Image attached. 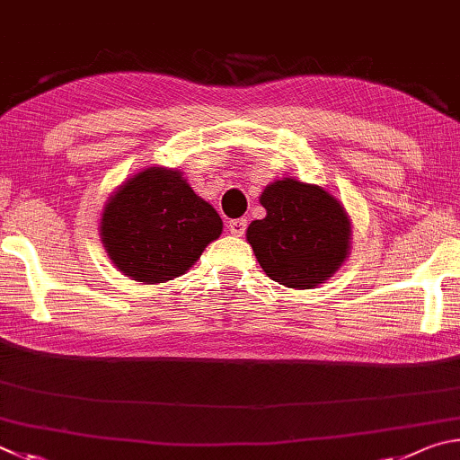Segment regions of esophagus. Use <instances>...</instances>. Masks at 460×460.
<instances>
[{"label":"esophagus","mask_w":460,"mask_h":460,"mask_svg":"<svg viewBox=\"0 0 460 460\" xmlns=\"http://www.w3.org/2000/svg\"><path fill=\"white\" fill-rule=\"evenodd\" d=\"M246 226H248V220H246V217H236V220H230V224H228V230H230V234H234V236H243L244 232H246Z\"/></svg>","instance_id":"esophagus-1"}]
</instances>
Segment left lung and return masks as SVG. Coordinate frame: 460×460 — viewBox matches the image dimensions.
<instances>
[{"mask_svg":"<svg viewBox=\"0 0 460 460\" xmlns=\"http://www.w3.org/2000/svg\"><path fill=\"white\" fill-rule=\"evenodd\" d=\"M261 204L267 216L251 222L246 240L279 285L313 288L348 259L349 216L323 188L283 177L264 188Z\"/></svg>","mask_w":460,"mask_h":460,"instance_id":"left-lung-1","label":"left lung"}]
</instances>
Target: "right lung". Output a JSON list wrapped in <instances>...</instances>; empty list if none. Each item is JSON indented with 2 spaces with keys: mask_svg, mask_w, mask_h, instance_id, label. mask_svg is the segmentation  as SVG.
Masks as SVG:
<instances>
[{
  "mask_svg": "<svg viewBox=\"0 0 460 460\" xmlns=\"http://www.w3.org/2000/svg\"><path fill=\"white\" fill-rule=\"evenodd\" d=\"M222 234V217L181 172L147 167L120 185L102 209L101 238L112 264L145 285L183 275Z\"/></svg>",
  "mask_w": 460,
  "mask_h": 460,
  "instance_id": "obj_1",
  "label": "right lung"
}]
</instances>
